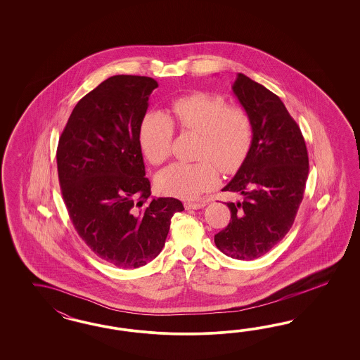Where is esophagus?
<instances>
[{"instance_id":"obj_1","label":"esophagus","mask_w":360,"mask_h":360,"mask_svg":"<svg viewBox=\"0 0 360 360\" xmlns=\"http://www.w3.org/2000/svg\"><path fill=\"white\" fill-rule=\"evenodd\" d=\"M205 206H206L205 202H191V200L185 202L186 210H198V208H203Z\"/></svg>"}]
</instances>
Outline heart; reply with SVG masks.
Segmentation results:
<instances>
[{
  "label": "heart",
  "instance_id": "b5f03b06",
  "mask_svg": "<svg viewBox=\"0 0 360 360\" xmlns=\"http://www.w3.org/2000/svg\"><path fill=\"white\" fill-rule=\"evenodd\" d=\"M174 127L198 133L196 162H176L165 169L157 185L166 194L193 199L218 184L219 169L233 173L244 162L253 139L250 113L227 105L221 96L196 92L175 98L167 115L148 112L140 125L142 150L153 165H162L173 152Z\"/></svg>",
  "mask_w": 360,
  "mask_h": 360
}]
</instances>
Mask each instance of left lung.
Here are the masks:
<instances>
[{"mask_svg":"<svg viewBox=\"0 0 360 360\" xmlns=\"http://www.w3.org/2000/svg\"><path fill=\"white\" fill-rule=\"evenodd\" d=\"M232 91L251 116L253 139L238 173L223 188L244 199L227 203L231 220L215 235V244L232 259L255 260L292 229L305 193L309 157L300 127L277 95L243 74Z\"/></svg>","mask_w":360,"mask_h":360,"instance_id":"left-lung-1","label":"left lung"}]
</instances>
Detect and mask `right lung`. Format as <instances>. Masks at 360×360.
<instances>
[{"instance_id":"add662e5","label":"right lung","mask_w":360,"mask_h":360,"mask_svg":"<svg viewBox=\"0 0 360 360\" xmlns=\"http://www.w3.org/2000/svg\"><path fill=\"white\" fill-rule=\"evenodd\" d=\"M158 83L115 75L79 100L56 150L58 176L70 219L100 259L140 268L162 251L175 198H150L140 125Z\"/></svg>"}]
</instances>
